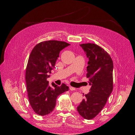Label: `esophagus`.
<instances>
[{"label": "esophagus", "instance_id": "34e87169", "mask_svg": "<svg viewBox=\"0 0 135 135\" xmlns=\"http://www.w3.org/2000/svg\"><path fill=\"white\" fill-rule=\"evenodd\" d=\"M69 88H70V90H76V89H75L74 88H73V87H72V86H70Z\"/></svg>", "mask_w": 135, "mask_h": 135}]
</instances>
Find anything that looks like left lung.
Here are the masks:
<instances>
[{
  "mask_svg": "<svg viewBox=\"0 0 135 135\" xmlns=\"http://www.w3.org/2000/svg\"><path fill=\"white\" fill-rule=\"evenodd\" d=\"M80 46L89 58L86 77L91 86L88 94L77 107V111L87 120L95 117L106 104L113 88V62L107 52L94 43Z\"/></svg>",
  "mask_w": 135,
  "mask_h": 135,
  "instance_id": "left-lung-1",
  "label": "left lung"
}]
</instances>
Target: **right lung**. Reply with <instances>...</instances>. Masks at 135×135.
<instances>
[{
    "instance_id": "right-lung-1",
    "label": "right lung",
    "mask_w": 135,
    "mask_h": 135,
    "mask_svg": "<svg viewBox=\"0 0 135 135\" xmlns=\"http://www.w3.org/2000/svg\"><path fill=\"white\" fill-rule=\"evenodd\" d=\"M69 45L61 41H45L36 45L30 55L26 72L27 90L30 104L38 115L51 113L55 107L57 97L69 90L65 84L58 86L52 83L51 87L47 81L59 52Z\"/></svg>"
}]
</instances>
